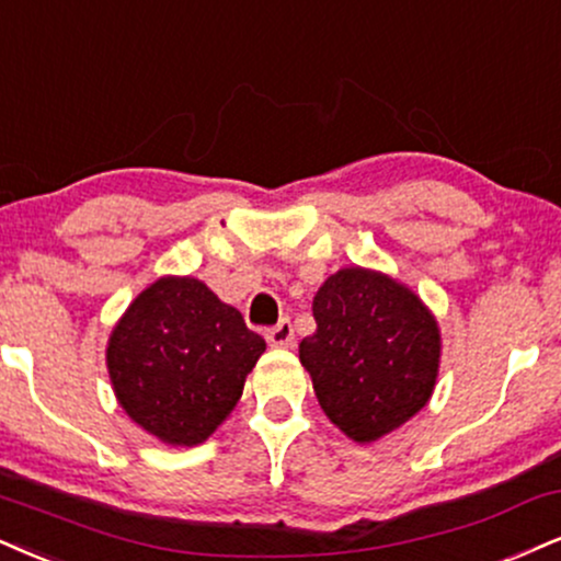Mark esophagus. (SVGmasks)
Segmentation results:
<instances>
[{
    "mask_svg": "<svg viewBox=\"0 0 561 561\" xmlns=\"http://www.w3.org/2000/svg\"><path fill=\"white\" fill-rule=\"evenodd\" d=\"M267 343L273 345V348H288V345H294V324L291 320H280L275 328H270L267 333Z\"/></svg>",
    "mask_w": 561,
    "mask_h": 561,
    "instance_id": "34e87169",
    "label": "esophagus"
}]
</instances>
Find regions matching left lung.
<instances>
[{
	"instance_id": "left-lung-1",
	"label": "left lung",
	"mask_w": 561,
	"mask_h": 561,
	"mask_svg": "<svg viewBox=\"0 0 561 561\" xmlns=\"http://www.w3.org/2000/svg\"><path fill=\"white\" fill-rule=\"evenodd\" d=\"M317 330L299 343L322 411L351 439L375 442L419 413L439 369V330L398 280L343 267L312 304Z\"/></svg>"
}]
</instances>
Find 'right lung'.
<instances>
[{"mask_svg": "<svg viewBox=\"0 0 561 561\" xmlns=\"http://www.w3.org/2000/svg\"><path fill=\"white\" fill-rule=\"evenodd\" d=\"M265 351L237 309L195 278H161L129 304L106 362L124 411L169 445H199L239 403Z\"/></svg>", "mask_w": 561, "mask_h": 561, "instance_id": "right-lung-1", "label": "right lung"}]
</instances>
